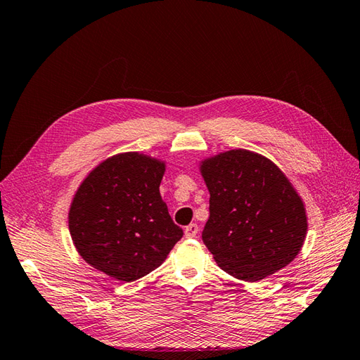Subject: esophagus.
<instances>
[{"instance_id":"34e87169","label":"esophagus","mask_w":360,"mask_h":360,"mask_svg":"<svg viewBox=\"0 0 360 360\" xmlns=\"http://www.w3.org/2000/svg\"><path fill=\"white\" fill-rule=\"evenodd\" d=\"M197 233H198V226L195 225V223H191V225H188L185 228V236L188 238H194L197 236Z\"/></svg>"}]
</instances>
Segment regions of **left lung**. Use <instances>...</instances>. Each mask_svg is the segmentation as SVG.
Returning <instances> with one entry per match:
<instances>
[{"mask_svg": "<svg viewBox=\"0 0 360 360\" xmlns=\"http://www.w3.org/2000/svg\"><path fill=\"white\" fill-rule=\"evenodd\" d=\"M210 191L203 243L215 263L236 278L257 282L295 259L308 219L302 197L274 162L231 149L198 165Z\"/></svg>", "mask_w": 360, "mask_h": 360, "instance_id": "8db88e82", "label": "left lung"}]
</instances>
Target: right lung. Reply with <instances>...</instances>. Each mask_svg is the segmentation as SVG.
<instances>
[{
  "mask_svg": "<svg viewBox=\"0 0 360 360\" xmlns=\"http://www.w3.org/2000/svg\"><path fill=\"white\" fill-rule=\"evenodd\" d=\"M163 160L108 157L86 175L69 207V233L86 263L122 282L158 268L183 231L160 195Z\"/></svg>",
  "mask_w": 360,
  "mask_h": 360,
  "instance_id": "add662e5",
  "label": "right lung"
}]
</instances>
